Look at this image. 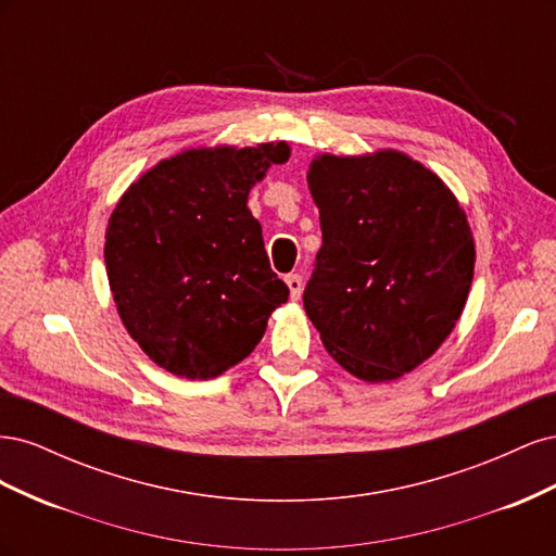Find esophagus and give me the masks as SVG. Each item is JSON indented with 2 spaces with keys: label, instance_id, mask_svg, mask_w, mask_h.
<instances>
[{
  "label": "esophagus",
  "instance_id": "esophagus-1",
  "mask_svg": "<svg viewBox=\"0 0 556 556\" xmlns=\"http://www.w3.org/2000/svg\"><path fill=\"white\" fill-rule=\"evenodd\" d=\"M285 282H288V288H290V296L299 299L301 290H304V280H301V276L299 274H290L288 278H285Z\"/></svg>",
  "mask_w": 556,
  "mask_h": 556
}]
</instances>
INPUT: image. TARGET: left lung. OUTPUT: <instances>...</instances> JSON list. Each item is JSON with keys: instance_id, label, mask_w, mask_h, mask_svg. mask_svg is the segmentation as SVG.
Returning <instances> with one entry per match:
<instances>
[{"instance_id": "1", "label": "left lung", "mask_w": 556, "mask_h": 556, "mask_svg": "<svg viewBox=\"0 0 556 556\" xmlns=\"http://www.w3.org/2000/svg\"><path fill=\"white\" fill-rule=\"evenodd\" d=\"M323 248L304 308L329 355L366 382L429 359L457 325L476 245L459 201L396 150L313 160Z\"/></svg>"}]
</instances>
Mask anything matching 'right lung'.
Returning a JSON list of instances; mask_svg holds the SVG:
<instances>
[{"label": "right lung", "mask_w": 556, "mask_h": 556, "mask_svg": "<svg viewBox=\"0 0 556 556\" xmlns=\"http://www.w3.org/2000/svg\"><path fill=\"white\" fill-rule=\"evenodd\" d=\"M288 143L185 150L117 201L106 274L129 336L166 371L206 380L243 362L290 296L268 264L248 192Z\"/></svg>", "instance_id": "obj_1"}]
</instances>
